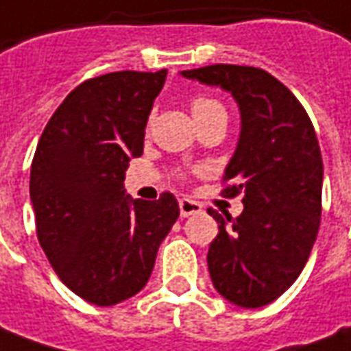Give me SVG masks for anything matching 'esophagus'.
I'll use <instances>...</instances> for the list:
<instances>
[{"label":"esophagus","instance_id":"esophagus-1","mask_svg":"<svg viewBox=\"0 0 351 351\" xmlns=\"http://www.w3.org/2000/svg\"><path fill=\"white\" fill-rule=\"evenodd\" d=\"M202 212V204L197 202V200L187 199V197H183L180 199V214L181 217H189L193 214H200Z\"/></svg>","mask_w":351,"mask_h":351}]
</instances>
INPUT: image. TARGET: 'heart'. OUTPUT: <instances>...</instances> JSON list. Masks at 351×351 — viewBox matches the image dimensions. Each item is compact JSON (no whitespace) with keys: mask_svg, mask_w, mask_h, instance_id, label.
<instances>
[{"mask_svg":"<svg viewBox=\"0 0 351 351\" xmlns=\"http://www.w3.org/2000/svg\"><path fill=\"white\" fill-rule=\"evenodd\" d=\"M223 106L216 99L208 97V95H195L191 99V110H193V116L199 118V116H204L208 112H214V110H221Z\"/></svg>","mask_w":351,"mask_h":351,"instance_id":"heart-1","label":"heart"}]
</instances>
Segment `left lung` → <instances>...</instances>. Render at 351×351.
<instances>
[{
    "instance_id": "obj_1",
    "label": "left lung",
    "mask_w": 351,
    "mask_h": 351,
    "mask_svg": "<svg viewBox=\"0 0 351 351\" xmlns=\"http://www.w3.org/2000/svg\"><path fill=\"white\" fill-rule=\"evenodd\" d=\"M181 74L231 91L241 108V139L223 193L243 195L245 210L231 217L208 208L219 233L206 260L226 300L262 308L298 279L317 237L323 189L317 135L300 101L265 70L212 64Z\"/></svg>"
}]
</instances>
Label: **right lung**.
Instances as JSON below:
<instances>
[{
	"label": "right lung",
	"mask_w": 351,
	"mask_h": 351,
	"mask_svg": "<svg viewBox=\"0 0 351 351\" xmlns=\"http://www.w3.org/2000/svg\"><path fill=\"white\" fill-rule=\"evenodd\" d=\"M166 72L122 70L82 82L53 112L34 152L38 241L60 281L95 306H114L143 289L180 217L168 191L158 200L124 195V171L143 154Z\"/></svg>",
	"instance_id": "1"
}]
</instances>
